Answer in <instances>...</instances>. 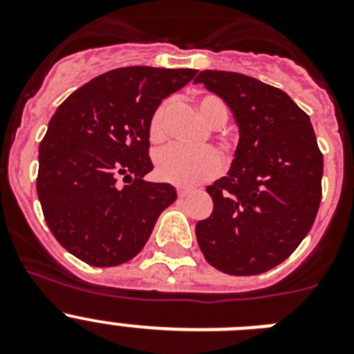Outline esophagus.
Returning a JSON list of instances; mask_svg holds the SVG:
<instances>
[{
	"mask_svg": "<svg viewBox=\"0 0 354 354\" xmlns=\"http://www.w3.org/2000/svg\"><path fill=\"white\" fill-rule=\"evenodd\" d=\"M187 193H189V189H186V187H179V189H177V196H179V198L187 196Z\"/></svg>",
	"mask_w": 354,
	"mask_h": 354,
	"instance_id": "obj_1",
	"label": "esophagus"
}]
</instances>
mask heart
Returning <instances> with one entry per match:
<instances>
[{
	"label": "heart",
	"instance_id": "b5f03b06",
	"mask_svg": "<svg viewBox=\"0 0 354 354\" xmlns=\"http://www.w3.org/2000/svg\"><path fill=\"white\" fill-rule=\"evenodd\" d=\"M171 102L162 101L149 122V134L152 142H161L165 138V124ZM196 108L209 126H221L228 117V108L223 99L214 93H202L196 99ZM154 168L158 179L175 186H195L209 180L221 168V158L214 149H184L179 145H170L161 149L154 158Z\"/></svg>",
	"mask_w": 354,
	"mask_h": 354
}]
</instances>
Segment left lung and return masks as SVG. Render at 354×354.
<instances>
[{"label": "left lung", "instance_id": "1", "mask_svg": "<svg viewBox=\"0 0 354 354\" xmlns=\"http://www.w3.org/2000/svg\"><path fill=\"white\" fill-rule=\"evenodd\" d=\"M202 83L230 108L239 127L234 161L207 186L212 214L196 241L216 270L248 277L286 261L314 225L321 204L323 154L308 115L255 77L202 71Z\"/></svg>", "mask_w": 354, "mask_h": 354}]
</instances>
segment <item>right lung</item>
I'll return each instance as SVG.
<instances>
[{
    "label": "right lung",
    "instance_id": "obj_1",
    "mask_svg": "<svg viewBox=\"0 0 354 354\" xmlns=\"http://www.w3.org/2000/svg\"><path fill=\"white\" fill-rule=\"evenodd\" d=\"M193 68L122 67L68 95L40 142L37 193L44 218L67 252L95 268L138 255L177 198L149 183V122L165 97L195 77ZM124 177L126 187H118Z\"/></svg>",
    "mask_w": 354,
    "mask_h": 354
}]
</instances>
